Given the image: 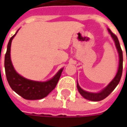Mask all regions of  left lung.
Returning a JSON list of instances; mask_svg holds the SVG:
<instances>
[{
  "label": "left lung",
  "mask_w": 127,
  "mask_h": 127,
  "mask_svg": "<svg viewBox=\"0 0 127 127\" xmlns=\"http://www.w3.org/2000/svg\"><path fill=\"white\" fill-rule=\"evenodd\" d=\"M108 31H109L111 36H112V37L113 38V39L115 41V45H116V47H117L118 53H119V56H120L119 68H118V71L117 73V75L115 77V78L112 81V82L105 88L104 90H102L99 93H92L86 92V91L83 90V89H81L79 85L77 83V88H78V92L80 93V94L84 98L87 99V100H91V101H100V100H104L105 98H106L113 90H115V88L117 87V85L119 84L120 79H121V77H122V69H123V54H122V50L121 49V46H120V42H119L117 37L115 35L114 33L112 32V31L110 30V29H108Z\"/></svg>",
  "instance_id": "left-lung-1"
}]
</instances>
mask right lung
<instances>
[{"label":"right lung","mask_w":127,"mask_h":127,"mask_svg":"<svg viewBox=\"0 0 127 127\" xmlns=\"http://www.w3.org/2000/svg\"><path fill=\"white\" fill-rule=\"evenodd\" d=\"M15 34H14L10 39L7 44V51L5 55V70L7 82L12 90L24 99H42L47 96L49 93H51L55 88L60 78L63 68H61L53 78L46 82L30 81L17 74L12 66L10 60V46L12 39L15 36Z\"/></svg>","instance_id":"1"}]
</instances>
